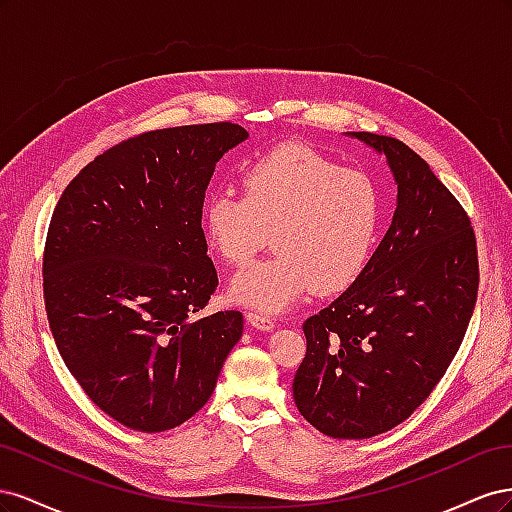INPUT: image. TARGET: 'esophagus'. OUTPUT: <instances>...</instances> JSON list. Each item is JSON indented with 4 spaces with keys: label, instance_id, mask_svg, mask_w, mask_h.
<instances>
[{
    "label": "esophagus",
    "instance_id": "esophagus-1",
    "mask_svg": "<svg viewBox=\"0 0 512 512\" xmlns=\"http://www.w3.org/2000/svg\"><path fill=\"white\" fill-rule=\"evenodd\" d=\"M247 322L252 324V327L260 329V331H271L275 329V322L271 316L267 314H260V312H247Z\"/></svg>",
    "mask_w": 512,
    "mask_h": 512
}]
</instances>
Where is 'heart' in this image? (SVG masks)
<instances>
[{
  "instance_id": "b5f03b06",
  "label": "heart",
  "mask_w": 512,
  "mask_h": 512,
  "mask_svg": "<svg viewBox=\"0 0 512 512\" xmlns=\"http://www.w3.org/2000/svg\"><path fill=\"white\" fill-rule=\"evenodd\" d=\"M241 192L215 190L203 207V237L232 267L265 243L275 254L241 271L230 297L280 312L314 288L346 290L359 280L380 228V188L365 170L344 168L307 145H282L243 168Z\"/></svg>"
}]
</instances>
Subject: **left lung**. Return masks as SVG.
I'll use <instances>...</instances> for the list:
<instances>
[{"label":"left lung","mask_w":512,"mask_h":512,"mask_svg":"<svg viewBox=\"0 0 512 512\" xmlns=\"http://www.w3.org/2000/svg\"><path fill=\"white\" fill-rule=\"evenodd\" d=\"M352 136L386 156L397 209L359 280L303 322L292 393L324 436L363 440L404 423L446 374L476 305L478 252L466 209L418 153Z\"/></svg>","instance_id":"left-lung-1"}]
</instances>
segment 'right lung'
<instances>
[{
    "instance_id": "add662e5",
    "label": "right lung",
    "mask_w": 512,
    "mask_h": 512,
    "mask_svg": "<svg viewBox=\"0 0 512 512\" xmlns=\"http://www.w3.org/2000/svg\"><path fill=\"white\" fill-rule=\"evenodd\" d=\"M245 138L230 121L136 134L89 162L53 211L42 288L57 350L87 397L134 431L194 416L241 339V312L198 314L218 288L205 192Z\"/></svg>"
}]
</instances>
